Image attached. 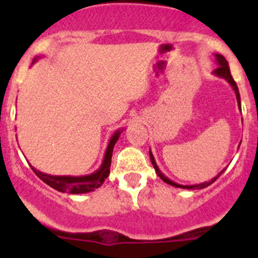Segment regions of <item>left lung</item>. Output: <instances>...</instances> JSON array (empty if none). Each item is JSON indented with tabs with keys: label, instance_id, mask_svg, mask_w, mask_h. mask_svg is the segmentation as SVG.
Here are the masks:
<instances>
[{
	"label": "left lung",
	"instance_id": "left-lung-1",
	"mask_svg": "<svg viewBox=\"0 0 258 258\" xmlns=\"http://www.w3.org/2000/svg\"><path fill=\"white\" fill-rule=\"evenodd\" d=\"M216 60H217V63H218V68H216V70H214L213 74L216 75V76L222 77V79H225V80H226V81H227V83H229L230 85L232 86V89H234V90H235L236 101H238V106H239V108H240V94H239V89H238V86H236V83H235V81H234V79H232L231 74H230L229 63H227L226 59L223 58V55H221V54H216ZM150 159H151L152 165H154L155 170H156V174L159 175V177H160V178L163 179L164 182H165V183L170 184V186H174V187H179V188H188V190H199V188H204V187H207V186H209V184H211V183H213V182L216 181V179H217L218 177H220L221 173H223V170H225V169H223L222 172H221L220 174L217 175V177H214V178H213V179H211V181H209V182H203V183H199V184H192V186H183V184L175 183V182L170 181L169 178H166L165 175H164L163 173L160 172V169H159V166L156 165V161H155L154 155H152V152H151V151H150Z\"/></svg>",
	"mask_w": 258,
	"mask_h": 258
}]
</instances>
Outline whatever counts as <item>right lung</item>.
<instances>
[{"label":"right lung","instance_id":"add662e5","mask_svg":"<svg viewBox=\"0 0 258 258\" xmlns=\"http://www.w3.org/2000/svg\"><path fill=\"white\" fill-rule=\"evenodd\" d=\"M37 60V58L33 59V61ZM122 131L115 132L111 140H109L108 146H107L106 154H104L103 163H102L101 168L97 172L92 173L89 175H81V177H71V175H50L46 173H42L40 170L35 169L33 166H31L33 172L36 173L38 178L42 179L46 184H49L50 187L55 188V190L60 191V192H70V194H85L94 191L95 188L101 187L104 179L108 177L109 174V166H111V157H112L113 146L117 142L118 137L121 134Z\"/></svg>","mask_w":258,"mask_h":258}]
</instances>
